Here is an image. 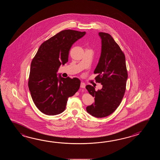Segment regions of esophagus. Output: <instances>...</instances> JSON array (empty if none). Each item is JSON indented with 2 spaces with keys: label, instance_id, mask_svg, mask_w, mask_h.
Returning a JSON list of instances; mask_svg holds the SVG:
<instances>
[{
  "label": "esophagus",
  "instance_id": "34e87169",
  "mask_svg": "<svg viewBox=\"0 0 160 160\" xmlns=\"http://www.w3.org/2000/svg\"><path fill=\"white\" fill-rule=\"evenodd\" d=\"M85 87H86V84H85V83L81 82V88H85Z\"/></svg>",
  "mask_w": 160,
  "mask_h": 160
}]
</instances>
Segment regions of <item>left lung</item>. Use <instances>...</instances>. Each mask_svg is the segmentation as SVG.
I'll return each instance as SVG.
<instances>
[{
  "label": "left lung",
  "instance_id": "1",
  "mask_svg": "<svg viewBox=\"0 0 160 160\" xmlns=\"http://www.w3.org/2000/svg\"><path fill=\"white\" fill-rule=\"evenodd\" d=\"M102 50L94 74H98L95 81L101 83L102 88L95 91L91 85L86 88L94 97L95 102L86 108L88 113L97 118L110 115L119 106L126 90L128 72L125 56L112 37L100 32Z\"/></svg>",
  "mask_w": 160,
  "mask_h": 160
}]
</instances>
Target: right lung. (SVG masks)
<instances>
[{
    "mask_svg": "<svg viewBox=\"0 0 160 160\" xmlns=\"http://www.w3.org/2000/svg\"><path fill=\"white\" fill-rule=\"evenodd\" d=\"M85 32L65 30L41 44L31 63L28 88L35 105L41 112L55 116L65 110L68 97L79 88L77 78L57 77L59 66L68 62L72 45Z\"/></svg>",
    "mask_w": 160,
    "mask_h": 160,
    "instance_id": "right-lung-1",
    "label": "right lung"
}]
</instances>
